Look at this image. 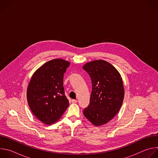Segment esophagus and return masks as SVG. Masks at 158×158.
Wrapping results in <instances>:
<instances>
[{
  "instance_id": "obj_1",
  "label": "esophagus",
  "mask_w": 158,
  "mask_h": 158,
  "mask_svg": "<svg viewBox=\"0 0 158 158\" xmlns=\"http://www.w3.org/2000/svg\"><path fill=\"white\" fill-rule=\"evenodd\" d=\"M71 101H72V102H73V103H74V104H76V103H77V100H76V99H73Z\"/></svg>"
}]
</instances>
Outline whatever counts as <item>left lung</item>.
Here are the masks:
<instances>
[{"mask_svg": "<svg viewBox=\"0 0 158 158\" xmlns=\"http://www.w3.org/2000/svg\"><path fill=\"white\" fill-rule=\"evenodd\" d=\"M82 68L92 82L89 104L84 115L95 126L105 124L118 113L123 104L124 90L121 76L113 65L104 60L87 62Z\"/></svg>", "mask_w": 158, "mask_h": 158, "instance_id": "left-lung-1", "label": "left lung"}]
</instances>
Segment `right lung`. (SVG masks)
<instances>
[{"instance_id": "add662e5", "label": "right lung", "mask_w": 158, "mask_h": 158, "mask_svg": "<svg viewBox=\"0 0 158 158\" xmlns=\"http://www.w3.org/2000/svg\"><path fill=\"white\" fill-rule=\"evenodd\" d=\"M70 62L56 59L34 73L27 90V99L34 115L46 124L56 123L69 106L63 87L64 74Z\"/></svg>"}]
</instances>
